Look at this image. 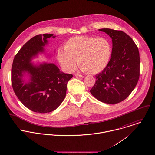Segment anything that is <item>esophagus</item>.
<instances>
[{"label":"esophagus","mask_w":155,"mask_h":155,"mask_svg":"<svg viewBox=\"0 0 155 155\" xmlns=\"http://www.w3.org/2000/svg\"><path fill=\"white\" fill-rule=\"evenodd\" d=\"M75 75L76 77H80V78H84V75H81V74H75Z\"/></svg>","instance_id":"esophagus-1"}]
</instances>
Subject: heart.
<instances>
[{
    "mask_svg": "<svg viewBox=\"0 0 155 155\" xmlns=\"http://www.w3.org/2000/svg\"><path fill=\"white\" fill-rule=\"evenodd\" d=\"M112 55V45L105 38L75 36L69 39L64 48L58 50V59L68 72L74 70L78 63L82 70L97 74L108 65Z\"/></svg>",
    "mask_w": 155,
    "mask_h": 155,
    "instance_id": "1",
    "label": "heart"
}]
</instances>
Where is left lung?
<instances>
[{
  "label": "left lung",
  "mask_w": 155,
  "mask_h": 155,
  "mask_svg": "<svg viewBox=\"0 0 155 155\" xmlns=\"http://www.w3.org/2000/svg\"><path fill=\"white\" fill-rule=\"evenodd\" d=\"M112 39L111 59L96 75L91 93L101 102L115 104L127 98L135 87L140 77V54L132 38L121 31L101 29Z\"/></svg>",
  "instance_id": "1"
}]
</instances>
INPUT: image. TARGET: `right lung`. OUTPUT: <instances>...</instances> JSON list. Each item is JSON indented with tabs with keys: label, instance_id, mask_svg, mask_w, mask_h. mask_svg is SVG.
<instances>
[{
	"label": "right lung",
	"instance_id": "obj_1",
	"mask_svg": "<svg viewBox=\"0 0 155 155\" xmlns=\"http://www.w3.org/2000/svg\"><path fill=\"white\" fill-rule=\"evenodd\" d=\"M53 34L38 35L29 40L14 57L11 81L15 94L21 102L32 111L47 113L55 110L65 97L67 83L72 74L60 71L54 63L35 64L32 60L45 53L44 47ZM29 80L24 78L26 74Z\"/></svg>",
	"mask_w": 155,
	"mask_h": 155
}]
</instances>
